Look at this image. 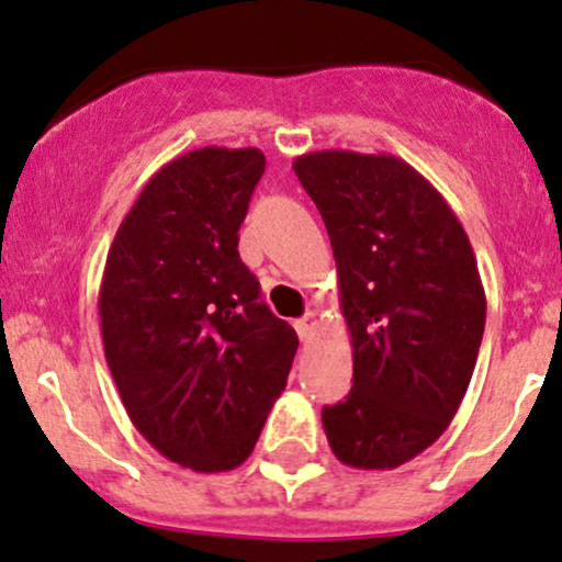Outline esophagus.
<instances>
[{
  "mask_svg": "<svg viewBox=\"0 0 562 562\" xmlns=\"http://www.w3.org/2000/svg\"><path fill=\"white\" fill-rule=\"evenodd\" d=\"M315 326H318V315L315 313H305L300 321H294V329H297L300 339H311Z\"/></svg>",
  "mask_w": 562,
  "mask_h": 562,
  "instance_id": "esophagus-1",
  "label": "esophagus"
}]
</instances>
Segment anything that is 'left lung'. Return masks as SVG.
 <instances>
[{
  "instance_id": "left-lung-1",
  "label": "left lung",
  "mask_w": 562,
  "mask_h": 562,
  "mask_svg": "<svg viewBox=\"0 0 562 562\" xmlns=\"http://www.w3.org/2000/svg\"><path fill=\"white\" fill-rule=\"evenodd\" d=\"M294 172L318 206L352 339V387L324 406L334 457L393 470L443 435L475 369L485 294L462 223L387 154L315 150Z\"/></svg>"
}]
</instances>
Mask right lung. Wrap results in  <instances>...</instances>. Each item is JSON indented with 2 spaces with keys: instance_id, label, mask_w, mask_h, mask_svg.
Wrapping results in <instances>:
<instances>
[{
  "instance_id": "1",
  "label": "right lung",
  "mask_w": 562,
  "mask_h": 562,
  "mask_svg": "<svg viewBox=\"0 0 562 562\" xmlns=\"http://www.w3.org/2000/svg\"><path fill=\"white\" fill-rule=\"evenodd\" d=\"M262 172L257 148L206 145L164 164L119 225L100 283L105 361L132 425L196 472L247 462L300 345L238 257Z\"/></svg>"
}]
</instances>
